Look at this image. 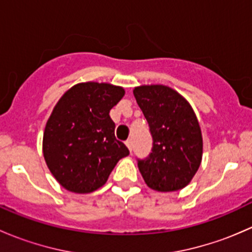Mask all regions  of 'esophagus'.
I'll list each match as a JSON object with an SVG mask.
<instances>
[{
  "label": "esophagus",
  "mask_w": 252,
  "mask_h": 252,
  "mask_svg": "<svg viewBox=\"0 0 252 252\" xmlns=\"http://www.w3.org/2000/svg\"><path fill=\"white\" fill-rule=\"evenodd\" d=\"M126 147H128V149H129V151L131 152V150H133V141H131V140H126Z\"/></svg>",
  "instance_id": "1"
}]
</instances>
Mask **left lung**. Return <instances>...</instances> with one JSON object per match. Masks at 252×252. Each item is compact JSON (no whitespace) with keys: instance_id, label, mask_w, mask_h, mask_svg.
<instances>
[{"instance_id":"left-lung-1","label":"left lung","mask_w":252,"mask_h":252,"mask_svg":"<svg viewBox=\"0 0 252 252\" xmlns=\"http://www.w3.org/2000/svg\"><path fill=\"white\" fill-rule=\"evenodd\" d=\"M154 139L152 152L139 159V171L152 190L177 191L196 174L202 159V134L191 105L184 96L161 84L133 90Z\"/></svg>"}]
</instances>
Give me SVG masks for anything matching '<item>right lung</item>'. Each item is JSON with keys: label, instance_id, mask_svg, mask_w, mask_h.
<instances>
[{"label": "right lung", "instance_id": "right-lung-1", "mask_svg": "<svg viewBox=\"0 0 252 252\" xmlns=\"http://www.w3.org/2000/svg\"><path fill=\"white\" fill-rule=\"evenodd\" d=\"M126 91L108 83L75 84L48 117L42 154L55 179L68 191L89 194L107 182L129 150L114 136L110 117Z\"/></svg>", "mask_w": 252, "mask_h": 252}]
</instances>
